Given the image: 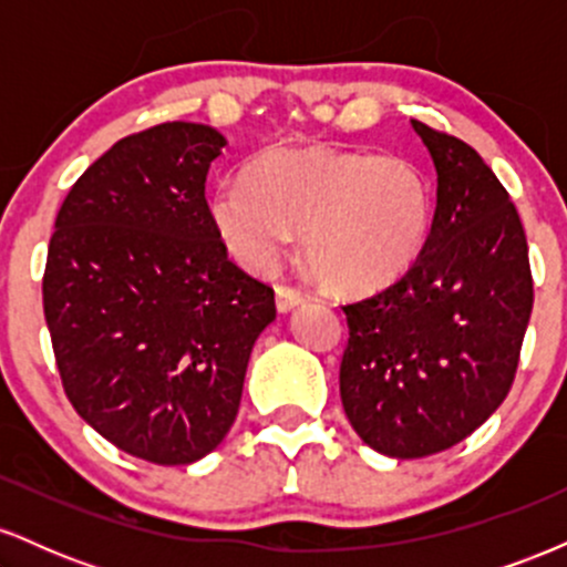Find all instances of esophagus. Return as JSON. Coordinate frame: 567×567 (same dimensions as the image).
Wrapping results in <instances>:
<instances>
[{
    "instance_id": "1",
    "label": "esophagus",
    "mask_w": 567,
    "mask_h": 567,
    "mask_svg": "<svg viewBox=\"0 0 567 567\" xmlns=\"http://www.w3.org/2000/svg\"><path fill=\"white\" fill-rule=\"evenodd\" d=\"M306 301V292H301L298 288H290V285H279L277 288V309L282 311V315H288V311L296 309V306H301Z\"/></svg>"
}]
</instances>
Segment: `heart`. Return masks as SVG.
Instances as JSON below:
<instances>
[{"label":"heart","mask_w":567,"mask_h":567,"mask_svg":"<svg viewBox=\"0 0 567 567\" xmlns=\"http://www.w3.org/2000/svg\"><path fill=\"white\" fill-rule=\"evenodd\" d=\"M432 184L400 154L277 146L216 188L210 220L245 269L269 271L303 229L306 264L330 290L379 292L424 252Z\"/></svg>","instance_id":"b5f03b06"}]
</instances>
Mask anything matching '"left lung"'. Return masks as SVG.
<instances>
[{
  "label": "left lung",
  "instance_id": "8db88e82",
  "mask_svg": "<svg viewBox=\"0 0 567 567\" xmlns=\"http://www.w3.org/2000/svg\"><path fill=\"white\" fill-rule=\"evenodd\" d=\"M410 125L437 171L426 247L392 288L343 306V413L392 458L447 451L496 413L533 309L523 220L496 173L470 143Z\"/></svg>",
  "mask_w": 567,
  "mask_h": 567
}]
</instances>
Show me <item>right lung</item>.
Segmentation results:
<instances>
[{
  "instance_id": "add662e5",
  "label": "right lung",
  "mask_w": 567,
  "mask_h": 567,
  "mask_svg": "<svg viewBox=\"0 0 567 567\" xmlns=\"http://www.w3.org/2000/svg\"><path fill=\"white\" fill-rule=\"evenodd\" d=\"M226 138L165 122L71 186L42 298L63 389L101 437L159 466L216 451L237 419L275 290L226 256L205 181Z\"/></svg>"
}]
</instances>
